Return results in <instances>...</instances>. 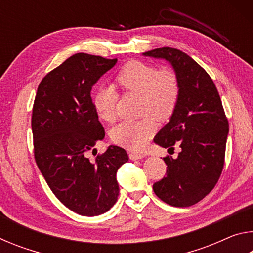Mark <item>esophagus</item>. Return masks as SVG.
Returning <instances> with one entry per match:
<instances>
[{
	"instance_id": "1",
	"label": "esophagus",
	"mask_w": 253,
	"mask_h": 253,
	"mask_svg": "<svg viewBox=\"0 0 253 253\" xmlns=\"http://www.w3.org/2000/svg\"><path fill=\"white\" fill-rule=\"evenodd\" d=\"M144 157V154H140V153H130L129 154V158L132 161H137V160H142Z\"/></svg>"
}]
</instances>
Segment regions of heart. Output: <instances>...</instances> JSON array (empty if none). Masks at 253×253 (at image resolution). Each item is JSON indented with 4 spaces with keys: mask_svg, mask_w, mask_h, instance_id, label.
<instances>
[{
    "mask_svg": "<svg viewBox=\"0 0 253 253\" xmlns=\"http://www.w3.org/2000/svg\"><path fill=\"white\" fill-rule=\"evenodd\" d=\"M117 83L124 90L142 97L140 108L145 117L118 124L110 132L111 140L130 151H140L156 130L154 117L157 121H168L176 109L181 95L179 79L172 69H158L135 60L122 68ZM116 102L117 95L113 89L100 88L93 99L99 118L113 123L116 119Z\"/></svg>",
    "mask_w": 253,
    "mask_h": 253,
    "instance_id": "1",
    "label": "heart"
}]
</instances>
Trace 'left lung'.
I'll list each match as a JSON object with an SVG mask.
<instances>
[{"mask_svg": "<svg viewBox=\"0 0 253 253\" xmlns=\"http://www.w3.org/2000/svg\"><path fill=\"white\" fill-rule=\"evenodd\" d=\"M143 54L168 60L181 84L176 109L154 138L164 148L178 145L181 152L177 158H163L168 165L166 176L154 183L153 190L172 207H191L204 199L221 176L228 118L212 78L190 55L169 46Z\"/></svg>", "mask_w": 253, "mask_h": 253, "instance_id": "1", "label": "left lung"}]
</instances>
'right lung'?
Returning <instances> with one entry per match:
<instances>
[{"label": "right lung", "mask_w": 253, "mask_h": 253, "mask_svg": "<svg viewBox=\"0 0 253 253\" xmlns=\"http://www.w3.org/2000/svg\"><path fill=\"white\" fill-rule=\"evenodd\" d=\"M117 59L76 53L44 76L32 109L33 153L51 191L65 207L96 216L116 203L117 169L126 151L109 146L95 161L88 157L105 137L90 91Z\"/></svg>", "instance_id": "add662e5"}]
</instances>
